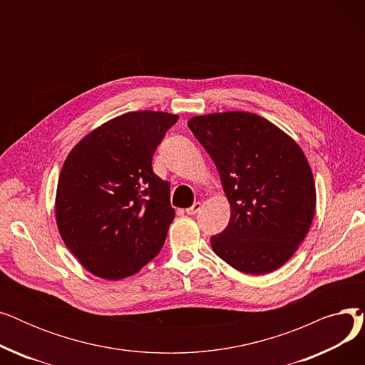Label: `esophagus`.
<instances>
[{
    "instance_id": "34e87169",
    "label": "esophagus",
    "mask_w": 365,
    "mask_h": 365,
    "mask_svg": "<svg viewBox=\"0 0 365 365\" xmlns=\"http://www.w3.org/2000/svg\"><path fill=\"white\" fill-rule=\"evenodd\" d=\"M200 210H201V202H194V205H192V207L186 208V215H189V216L197 215V213L200 212Z\"/></svg>"
}]
</instances>
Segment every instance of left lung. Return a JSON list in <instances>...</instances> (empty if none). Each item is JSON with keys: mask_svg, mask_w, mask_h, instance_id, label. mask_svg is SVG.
<instances>
[{"mask_svg": "<svg viewBox=\"0 0 365 365\" xmlns=\"http://www.w3.org/2000/svg\"><path fill=\"white\" fill-rule=\"evenodd\" d=\"M187 127L215 161L231 204L225 231L210 238L215 253L244 274L274 272L308 234L315 182L300 146L250 112L200 115Z\"/></svg>", "mask_w": 365, "mask_h": 365, "instance_id": "8db88e82", "label": "left lung"}]
</instances>
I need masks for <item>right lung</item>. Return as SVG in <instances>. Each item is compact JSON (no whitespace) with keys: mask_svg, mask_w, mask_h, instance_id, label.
<instances>
[{"mask_svg":"<svg viewBox=\"0 0 365 365\" xmlns=\"http://www.w3.org/2000/svg\"><path fill=\"white\" fill-rule=\"evenodd\" d=\"M178 120L167 112H127L69 152L57 183L56 222L93 275L123 279L160 253L175 208L170 183L152 171V157Z\"/></svg>","mask_w":365,"mask_h":365,"instance_id":"right-lung-1","label":"right lung"}]
</instances>
